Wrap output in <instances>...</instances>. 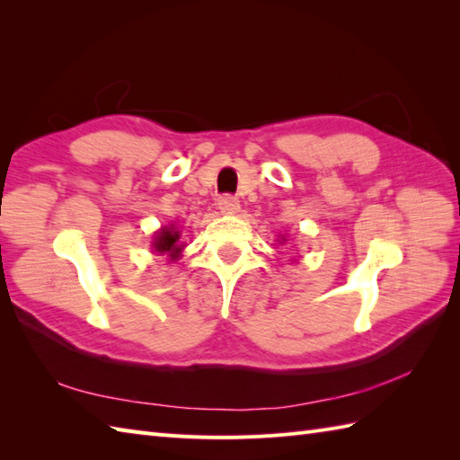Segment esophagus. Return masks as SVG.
<instances>
[{
	"instance_id": "obj_1",
	"label": "esophagus",
	"mask_w": 460,
	"mask_h": 460,
	"mask_svg": "<svg viewBox=\"0 0 460 460\" xmlns=\"http://www.w3.org/2000/svg\"><path fill=\"white\" fill-rule=\"evenodd\" d=\"M217 205H219V209L223 213H235V211H239V199L235 198V195H229V193L221 195V198L217 199Z\"/></svg>"
}]
</instances>
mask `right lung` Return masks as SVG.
<instances>
[{"mask_svg": "<svg viewBox=\"0 0 460 460\" xmlns=\"http://www.w3.org/2000/svg\"><path fill=\"white\" fill-rule=\"evenodd\" d=\"M178 241H180V231H173V227L162 229L158 233V237H155V241H154V247H155V251L170 252V257H175L181 251Z\"/></svg>", "mask_w": 460, "mask_h": 460, "instance_id": "right-lung-1", "label": "right lung"}]
</instances>
